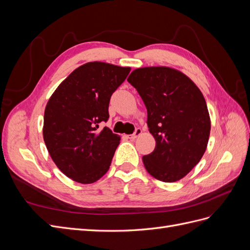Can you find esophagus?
<instances>
[{
  "label": "esophagus",
  "mask_w": 250,
  "mask_h": 250,
  "mask_svg": "<svg viewBox=\"0 0 250 250\" xmlns=\"http://www.w3.org/2000/svg\"><path fill=\"white\" fill-rule=\"evenodd\" d=\"M141 133H142V129H141V128H137V129H135V131H134L132 134L126 135V138H127V139H130V140H133V139H135V138H138Z\"/></svg>",
  "instance_id": "obj_1"
}]
</instances>
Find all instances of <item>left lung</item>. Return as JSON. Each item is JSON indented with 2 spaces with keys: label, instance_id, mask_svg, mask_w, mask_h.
<instances>
[{
  "label": "left lung",
  "instance_id": "8db88e82",
  "mask_svg": "<svg viewBox=\"0 0 250 250\" xmlns=\"http://www.w3.org/2000/svg\"><path fill=\"white\" fill-rule=\"evenodd\" d=\"M128 82L147 108V124L156 145L143 156L146 170L158 180L173 183L199 163L208 146L210 120L207 102L195 83L171 67L134 70Z\"/></svg>",
  "mask_w": 250,
  "mask_h": 250
}]
</instances>
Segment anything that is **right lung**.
Masks as SVG:
<instances>
[{
	"label": "right lung",
	"mask_w": 250,
	"mask_h": 250,
	"mask_svg": "<svg viewBox=\"0 0 250 250\" xmlns=\"http://www.w3.org/2000/svg\"><path fill=\"white\" fill-rule=\"evenodd\" d=\"M129 67L88 62L67 76L44 110L43 140L59 170L80 184H92L109 169L120 137L107 127L111 95Z\"/></svg>",
	"instance_id": "add662e5"
}]
</instances>
